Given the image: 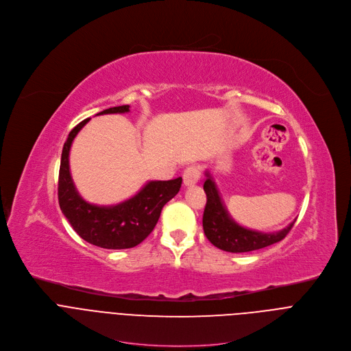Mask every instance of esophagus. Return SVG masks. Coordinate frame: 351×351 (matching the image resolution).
I'll list each match as a JSON object with an SVG mask.
<instances>
[{"mask_svg": "<svg viewBox=\"0 0 351 351\" xmlns=\"http://www.w3.org/2000/svg\"><path fill=\"white\" fill-rule=\"evenodd\" d=\"M199 180V169L197 167H189L183 172V184L184 187H190L197 184Z\"/></svg>", "mask_w": 351, "mask_h": 351, "instance_id": "34e87169", "label": "esophagus"}]
</instances>
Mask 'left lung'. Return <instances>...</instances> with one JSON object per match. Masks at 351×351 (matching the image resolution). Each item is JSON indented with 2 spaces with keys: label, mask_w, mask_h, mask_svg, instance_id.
Returning <instances> with one entry per match:
<instances>
[{
  "label": "left lung",
  "mask_w": 351,
  "mask_h": 351,
  "mask_svg": "<svg viewBox=\"0 0 351 351\" xmlns=\"http://www.w3.org/2000/svg\"><path fill=\"white\" fill-rule=\"evenodd\" d=\"M204 191L207 194V204L203 215L204 233L215 247L223 250V252L247 253L268 247L285 239L295 222L294 219L282 230L272 233H264L241 226L230 217L215 184L214 176L208 169L206 171Z\"/></svg>",
  "instance_id": "8db88e82"
}]
</instances>
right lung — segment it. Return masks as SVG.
Wrapping results in <instances>:
<instances>
[{
  "label": "right lung",
  "instance_id": "obj_1",
  "mask_svg": "<svg viewBox=\"0 0 351 351\" xmlns=\"http://www.w3.org/2000/svg\"><path fill=\"white\" fill-rule=\"evenodd\" d=\"M129 111V106H121L104 110L97 115L128 114ZM88 121L90 118L82 121L71 130L62 148L58 179L61 211L73 230L87 243L110 250L132 248L153 232L162 207L180 190L182 178L148 180L134 195L118 204L98 206L86 202L73 183L69 153L75 137Z\"/></svg>",
  "mask_w": 351,
  "mask_h": 351
}]
</instances>
